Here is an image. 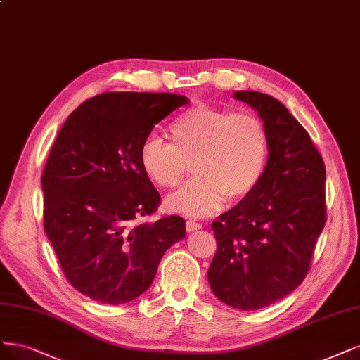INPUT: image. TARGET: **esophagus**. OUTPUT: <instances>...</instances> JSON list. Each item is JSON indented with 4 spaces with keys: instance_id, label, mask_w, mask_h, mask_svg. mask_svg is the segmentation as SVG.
Listing matches in <instances>:
<instances>
[{
    "instance_id": "esophagus-1",
    "label": "esophagus",
    "mask_w": 360,
    "mask_h": 360,
    "mask_svg": "<svg viewBox=\"0 0 360 360\" xmlns=\"http://www.w3.org/2000/svg\"><path fill=\"white\" fill-rule=\"evenodd\" d=\"M186 229H188L189 232H193V231H198V229H202V225H201V223H198V221L188 220V221H186Z\"/></svg>"
}]
</instances>
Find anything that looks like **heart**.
<instances>
[{
    "label": "heart",
    "mask_w": 360,
    "mask_h": 360,
    "mask_svg": "<svg viewBox=\"0 0 360 360\" xmlns=\"http://www.w3.org/2000/svg\"><path fill=\"white\" fill-rule=\"evenodd\" d=\"M169 139L148 135L139 158L144 174L165 191L174 189L192 164L195 177L168 198L172 212L212 216L228 198L232 204L245 201L266 174L269 134L256 115L196 104L172 120Z\"/></svg>",
    "instance_id": "1"
}]
</instances>
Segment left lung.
<instances>
[{
    "instance_id": "left-lung-1",
    "label": "left lung",
    "mask_w": 360,
    "mask_h": 360,
    "mask_svg": "<svg viewBox=\"0 0 360 360\" xmlns=\"http://www.w3.org/2000/svg\"><path fill=\"white\" fill-rule=\"evenodd\" d=\"M269 134L266 174L252 196L212 223L217 250L208 283L217 298L238 309H259L304 281L326 223L323 158L309 134L278 100L237 91Z\"/></svg>"
}]
</instances>
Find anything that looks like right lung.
<instances>
[{
  "instance_id": "1",
  "label": "right lung",
  "mask_w": 360,
  "mask_h": 360,
  "mask_svg": "<svg viewBox=\"0 0 360 360\" xmlns=\"http://www.w3.org/2000/svg\"><path fill=\"white\" fill-rule=\"evenodd\" d=\"M168 92H105L68 116L41 176L44 231L64 276L94 301L117 305L150 286L184 219L152 216L160 195L140 165L158 122L188 104Z\"/></svg>"
}]
</instances>
